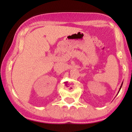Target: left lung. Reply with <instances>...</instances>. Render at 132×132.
I'll return each mask as SVG.
<instances>
[{"instance_id": "obj_1", "label": "left lung", "mask_w": 132, "mask_h": 132, "mask_svg": "<svg viewBox=\"0 0 132 132\" xmlns=\"http://www.w3.org/2000/svg\"><path fill=\"white\" fill-rule=\"evenodd\" d=\"M122 84H123V83H122ZM122 84H121V86H120V89H121V86H122Z\"/></svg>"}]
</instances>
